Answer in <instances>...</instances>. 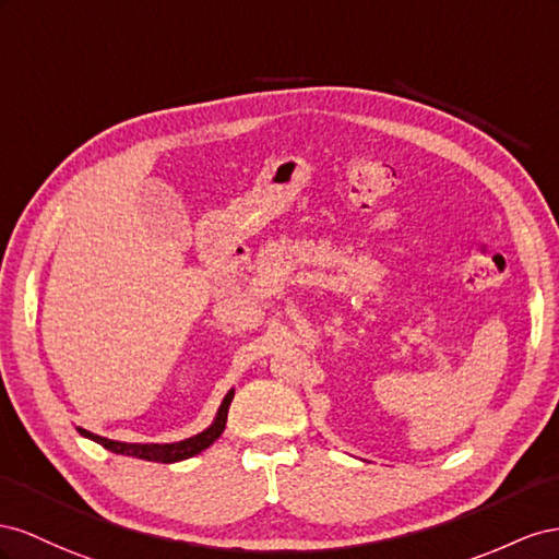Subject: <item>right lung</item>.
<instances>
[{"mask_svg": "<svg viewBox=\"0 0 559 559\" xmlns=\"http://www.w3.org/2000/svg\"><path fill=\"white\" fill-rule=\"evenodd\" d=\"M231 397H234V391H229L225 395V401H222V405L217 409V417L211 424V428H205L203 433H199L194 438H187V440H180V442H170V444L117 442V440H107V438H100V436H93V433H88V430H84V428H76V430L84 438L103 444L105 450L115 452V454H126V456L145 459V461H156V464H175V461H182V459L194 456V454H199L203 450H209L211 444L222 436V430H225V426H227V412H229V405H231Z\"/></svg>", "mask_w": 559, "mask_h": 559, "instance_id": "1", "label": "right lung"}]
</instances>
